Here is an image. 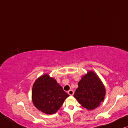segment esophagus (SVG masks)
<instances>
[{
    "instance_id": "34e87169",
    "label": "esophagus",
    "mask_w": 128,
    "mask_h": 128,
    "mask_svg": "<svg viewBox=\"0 0 128 128\" xmlns=\"http://www.w3.org/2000/svg\"><path fill=\"white\" fill-rule=\"evenodd\" d=\"M68 94L70 95H74V91H73V90H70L68 91Z\"/></svg>"
}]
</instances>
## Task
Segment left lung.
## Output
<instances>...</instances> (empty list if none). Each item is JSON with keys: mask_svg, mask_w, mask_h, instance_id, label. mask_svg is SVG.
Instances as JSON below:
<instances>
[{"mask_svg": "<svg viewBox=\"0 0 128 128\" xmlns=\"http://www.w3.org/2000/svg\"><path fill=\"white\" fill-rule=\"evenodd\" d=\"M106 90L102 82L93 71L82 76L74 96L82 106L86 110H94L104 101Z\"/></svg>", "mask_w": 128, "mask_h": 128, "instance_id": "1", "label": "left lung"}]
</instances>
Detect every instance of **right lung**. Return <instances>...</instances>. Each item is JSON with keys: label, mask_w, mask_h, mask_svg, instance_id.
<instances>
[{"label": "right lung", "mask_w": 128, "mask_h": 128, "mask_svg": "<svg viewBox=\"0 0 128 128\" xmlns=\"http://www.w3.org/2000/svg\"><path fill=\"white\" fill-rule=\"evenodd\" d=\"M68 96L56 80L48 74L42 75L33 84L32 101L36 108L44 114H55Z\"/></svg>", "instance_id": "obj_1"}]
</instances>
